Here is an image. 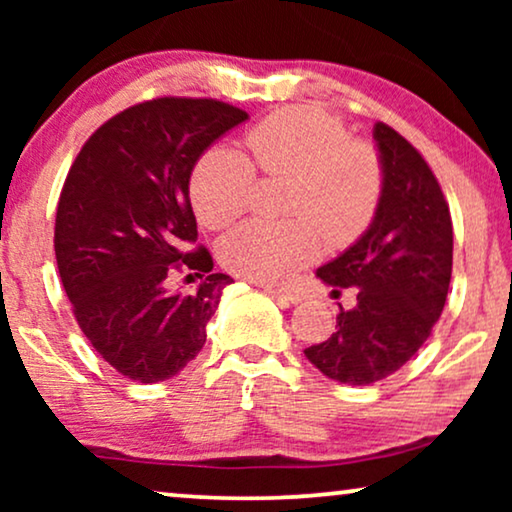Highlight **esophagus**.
Wrapping results in <instances>:
<instances>
[{"label":"esophagus","instance_id":"1","mask_svg":"<svg viewBox=\"0 0 512 512\" xmlns=\"http://www.w3.org/2000/svg\"><path fill=\"white\" fill-rule=\"evenodd\" d=\"M265 291L270 293V296H275L277 300H282V303H291L296 305L303 300V296H300L298 291H289V289H275V286H265Z\"/></svg>","mask_w":512,"mask_h":512}]
</instances>
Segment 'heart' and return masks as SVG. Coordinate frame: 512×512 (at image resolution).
Wrapping results in <instances>:
<instances>
[{
    "mask_svg": "<svg viewBox=\"0 0 512 512\" xmlns=\"http://www.w3.org/2000/svg\"><path fill=\"white\" fill-rule=\"evenodd\" d=\"M258 170L293 179L291 223L251 221L221 242V263L263 284H282L317 261L321 237L347 247L366 233L380 205L382 163L363 139H349L338 116L317 107L279 109L247 135ZM256 191L251 160L214 146L195 165L191 200L207 228H226L247 212Z\"/></svg>",
    "mask_w": 512,
    "mask_h": 512,
    "instance_id": "b5f03b06",
    "label": "heart"
}]
</instances>
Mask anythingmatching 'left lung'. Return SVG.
<instances>
[{"mask_svg": "<svg viewBox=\"0 0 512 512\" xmlns=\"http://www.w3.org/2000/svg\"><path fill=\"white\" fill-rule=\"evenodd\" d=\"M382 163L377 212L359 240L321 265L328 286L356 289V305L338 314L335 333L305 349L335 382H380L405 366L429 338L452 277V219L431 167L408 139L375 123Z\"/></svg>", "mask_w": 512, "mask_h": 512, "instance_id": "1", "label": "left lung"}]
</instances>
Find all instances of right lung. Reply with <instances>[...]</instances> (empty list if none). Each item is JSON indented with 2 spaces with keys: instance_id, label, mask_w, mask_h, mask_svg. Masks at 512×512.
Masks as SVG:
<instances>
[{
  "instance_id": "right-lung-1",
  "label": "right lung",
  "mask_w": 512,
  "mask_h": 512,
  "mask_svg": "<svg viewBox=\"0 0 512 512\" xmlns=\"http://www.w3.org/2000/svg\"><path fill=\"white\" fill-rule=\"evenodd\" d=\"M247 118L216 100L135 104L95 130L67 174L55 214L62 286L95 352L130 380L153 384L184 370L233 284L212 272L205 247L188 251L198 240L188 186L202 153ZM179 267L207 271L206 282L193 294L170 292Z\"/></svg>"
}]
</instances>
